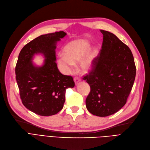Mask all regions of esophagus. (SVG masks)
<instances>
[{"instance_id": "1", "label": "esophagus", "mask_w": 150, "mask_h": 150, "mask_svg": "<svg viewBox=\"0 0 150 150\" xmlns=\"http://www.w3.org/2000/svg\"><path fill=\"white\" fill-rule=\"evenodd\" d=\"M74 80L75 81V85H77L78 84V83L81 81V79L80 78H79V77H75V78L74 79Z\"/></svg>"}]
</instances>
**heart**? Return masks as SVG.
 Masks as SVG:
<instances>
[{"label":"heart","instance_id":"heart-1","mask_svg":"<svg viewBox=\"0 0 150 150\" xmlns=\"http://www.w3.org/2000/svg\"><path fill=\"white\" fill-rule=\"evenodd\" d=\"M90 47L86 41H74L69 43L65 47V54L58 55L57 62L64 73H70L73 69L74 64L79 62L86 54ZM97 49L93 47L88 53L80 64V69L84 73H88L93 68V62L97 55Z\"/></svg>","mask_w":150,"mask_h":150}]
</instances>
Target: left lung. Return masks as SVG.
<instances>
[{"mask_svg": "<svg viewBox=\"0 0 150 150\" xmlns=\"http://www.w3.org/2000/svg\"><path fill=\"white\" fill-rule=\"evenodd\" d=\"M101 49L93 69L83 76L91 90L86 106L92 114L106 117L125 104L135 79L136 67L130 48L113 33L101 30Z\"/></svg>", "mask_w": 150, "mask_h": 150, "instance_id": "obj_1", "label": "left lung"}]
</instances>
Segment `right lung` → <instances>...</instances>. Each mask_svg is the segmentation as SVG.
Returning a JSON list of instances; mask_svg holds the SVG:
<instances>
[{
    "mask_svg": "<svg viewBox=\"0 0 150 150\" xmlns=\"http://www.w3.org/2000/svg\"><path fill=\"white\" fill-rule=\"evenodd\" d=\"M67 34L64 31L41 35L21 50L15 67L16 80L24 106L42 116H50L62 109L65 91L74 88L71 76L59 71L56 61V44ZM42 54L45 58L42 66L32 64L34 55Z\"/></svg>",
    "mask_w": 150,
    "mask_h": 150,
    "instance_id": "add662e5",
    "label": "right lung"
}]
</instances>
